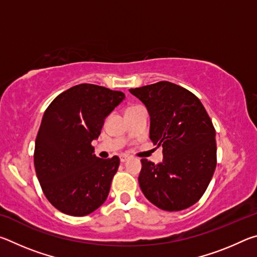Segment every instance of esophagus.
Listing matches in <instances>:
<instances>
[{
	"instance_id": "1",
	"label": "esophagus",
	"mask_w": 257,
	"mask_h": 257,
	"mask_svg": "<svg viewBox=\"0 0 257 257\" xmlns=\"http://www.w3.org/2000/svg\"><path fill=\"white\" fill-rule=\"evenodd\" d=\"M129 160V156L128 155H121L120 156V161L122 163H124V162H127V161Z\"/></svg>"
}]
</instances>
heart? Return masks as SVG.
Wrapping results in <instances>:
<instances>
[{
    "label": "heart",
    "instance_id": "b5f03b06",
    "mask_svg": "<svg viewBox=\"0 0 257 257\" xmlns=\"http://www.w3.org/2000/svg\"><path fill=\"white\" fill-rule=\"evenodd\" d=\"M129 108H130V107H129Z\"/></svg>",
    "mask_w": 257,
    "mask_h": 257
}]
</instances>
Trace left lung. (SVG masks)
<instances>
[{"label": "left lung", "mask_w": 257, "mask_h": 257, "mask_svg": "<svg viewBox=\"0 0 257 257\" xmlns=\"http://www.w3.org/2000/svg\"><path fill=\"white\" fill-rule=\"evenodd\" d=\"M151 118L150 138L163 147L162 162L143 159L138 182L161 210L181 211L205 193L216 167L215 130L193 93L169 81L129 89Z\"/></svg>", "instance_id": "8db88e82"}]
</instances>
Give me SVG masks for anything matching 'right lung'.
Here are the masks:
<instances>
[{
    "mask_svg": "<svg viewBox=\"0 0 257 257\" xmlns=\"http://www.w3.org/2000/svg\"><path fill=\"white\" fill-rule=\"evenodd\" d=\"M124 97L119 90L80 84L46 108L35 142L34 164L46 198L62 213L84 216L106 201L120 160L97 158L92 142Z\"/></svg>",
    "mask_w": 257,
    "mask_h": 257,
    "instance_id": "1",
    "label": "right lung"
}]
</instances>
